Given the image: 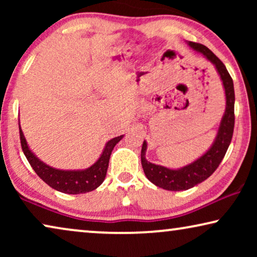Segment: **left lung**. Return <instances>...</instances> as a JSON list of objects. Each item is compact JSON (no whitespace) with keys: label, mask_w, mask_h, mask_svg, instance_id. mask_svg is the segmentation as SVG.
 I'll use <instances>...</instances> for the list:
<instances>
[{"label":"left lung","mask_w":257,"mask_h":257,"mask_svg":"<svg viewBox=\"0 0 257 257\" xmlns=\"http://www.w3.org/2000/svg\"><path fill=\"white\" fill-rule=\"evenodd\" d=\"M188 44L194 50L205 55V57L215 65L221 80H222L224 92H226V112H224L222 120H221L217 137L212 147L201 158H199L194 163L181 168V170H168L166 167L147 161L145 158L147 144L144 142L140 156H142L143 170L145 172L147 179L158 187L174 192L186 191V189L194 187L200 182L205 181L207 178H209L215 172L222 161L228 147H229L231 138H233L235 124L234 84L226 66L205 45L195 43V42H189Z\"/></svg>","instance_id":"obj_1"}]
</instances>
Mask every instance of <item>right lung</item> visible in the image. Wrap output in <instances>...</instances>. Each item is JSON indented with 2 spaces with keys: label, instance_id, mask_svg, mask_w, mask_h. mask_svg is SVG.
<instances>
[{
  "label": "right lung",
  "instance_id": "add662e5",
  "mask_svg": "<svg viewBox=\"0 0 257 257\" xmlns=\"http://www.w3.org/2000/svg\"><path fill=\"white\" fill-rule=\"evenodd\" d=\"M122 136L115 137L106 144L99 159L94 163L92 166L84 171H61L52 168L48 165L38 160L34 153L29 150L27 145L26 138H24L22 130L20 127V139L21 146L24 156L29 161L33 170L36 174L43 180L45 184L50 186L56 191L65 193V194H82L96 189L98 186L103 184L108 167V160H110L112 150L120 142Z\"/></svg>",
  "mask_w": 257,
  "mask_h": 257
}]
</instances>
